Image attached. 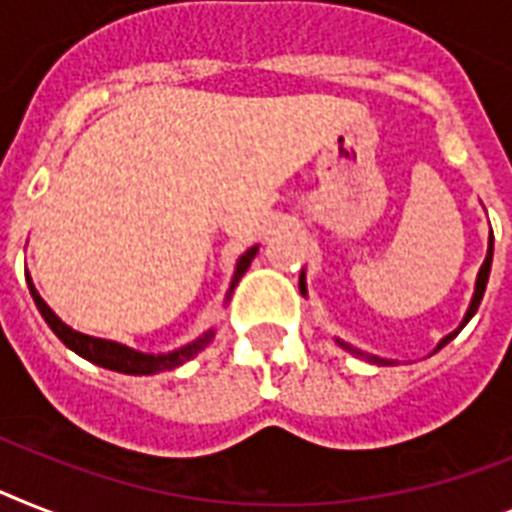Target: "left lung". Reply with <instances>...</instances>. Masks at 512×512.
<instances>
[{
  "label": "left lung",
  "mask_w": 512,
  "mask_h": 512,
  "mask_svg": "<svg viewBox=\"0 0 512 512\" xmlns=\"http://www.w3.org/2000/svg\"><path fill=\"white\" fill-rule=\"evenodd\" d=\"M492 251H494V238H489V251H487V259H484V264H481V269H479V277H476V290H474V298H471V306H468V311H466V316H463V324H460L458 329H455L453 335H447L445 340L439 342L437 345V350L439 348H445L447 342L453 340L455 335H458L460 329L466 327L468 322H471V316L476 314V311H479V303H481V298H484V290H487V282H489V269H492ZM301 293L306 295V282H303V274H301ZM342 345V348L345 350H350V353H356V356H366V353H361V350H356L353 348V345H348V342H342V340H337ZM369 358V361H374V363H392V361H384V358H377V356H366Z\"/></svg>",
  "instance_id": "obj_1"
}]
</instances>
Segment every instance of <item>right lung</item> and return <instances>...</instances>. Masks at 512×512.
Masks as SVG:
<instances>
[{
    "label": "right lung",
    "mask_w": 512,
    "mask_h": 512,
    "mask_svg": "<svg viewBox=\"0 0 512 512\" xmlns=\"http://www.w3.org/2000/svg\"><path fill=\"white\" fill-rule=\"evenodd\" d=\"M256 253H259V246L248 248V251L238 259V266H235V277H232V285H230V293H232V287L238 285L240 277L246 274V269L251 266V261ZM25 280H28V290H31V295H33V303H36V308L41 311V316H44V322L52 327L54 335L65 342L67 348L75 350L78 356H83L86 361L96 363V366H104V369H109V371H120V374H130V377H149V374H159V371L177 369V366H183V363L190 361L193 356H198V353H201V350L209 345L211 337H214V329H209V332H204V335L198 337V340H193L190 345H185V348H180V350H172V353H159V356H154V353H141V350L128 348V345H122V342L83 335V332L73 329L70 324H65L57 314H54L52 308L46 306V301L41 298V295H38V290L33 287V282L28 274H25ZM227 301H230V298H227Z\"/></svg>",
    "instance_id": "1"
}]
</instances>
